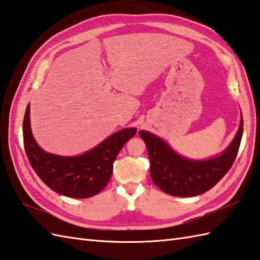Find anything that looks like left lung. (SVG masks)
<instances>
[{
  "mask_svg": "<svg viewBox=\"0 0 260 260\" xmlns=\"http://www.w3.org/2000/svg\"><path fill=\"white\" fill-rule=\"evenodd\" d=\"M243 116L236 136L220 155L209 159L195 160L183 157L160 137L140 131L150 160V177L164 192L177 197L201 195L219 182L231 170L243 136Z\"/></svg>",
  "mask_w": 260,
  "mask_h": 260,
  "instance_id": "1",
  "label": "left lung"
}]
</instances>
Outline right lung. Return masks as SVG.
I'll list each match as a JSON object with an SVG mask.
<instances>
[{"label": "right lung", "mask_w": 260, "mask_h": 260, "mask_svg": "<svg viewBox=\"0 0 260 260\" xmlns=\"http://www.w3.org/2000/svg\"><path fill=\"white\" fill-rule=\"evenodd\" d=\"M135 134L136 128H125L82 155L59 156L46 153L35 142L29 124V104L23 120L24 148L34 172L52 190L72 198H88L104 189L116 156Z\"/></svg>", "instance_id": "add662e5"}]
</instances>
